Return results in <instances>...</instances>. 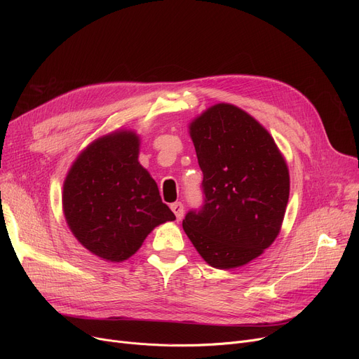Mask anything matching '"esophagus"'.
Returning <instances> with one entry per match:
<instances>
[{"label": "esophagus", "mask_w": 359, "mask_h": 359, "mask_svg": "<svg viewBox=\"0 0 359 359\" xmlns=\"http://www.w3.org/2000/svg\"><path fill=\"white\" fill-rule=\"evenodd\" d=\"M170 208H172V211L175 212V215H176L177 221H180V219L183 218V214H184V208H183L182 202H175V203H172V205H170Z\"/></svg>", "instance_id": "obj_1"}]
</instances>
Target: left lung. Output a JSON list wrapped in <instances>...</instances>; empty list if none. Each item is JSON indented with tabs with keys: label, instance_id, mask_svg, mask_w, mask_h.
Wrapping results in <instances>:
<instances>
[{
	"label": "left lung",
	"instance_id": "8db88e82",
	"mask_svg": "<svg viewBox=\"0 0 359 359\" xmlns=\"http://www.w3.org/2000/svg\"><path fill=\"white\" fill-rule=\"evenodd\" d=\"M189 134L205 203L187 212L183 230L212 268L248 265L280 231L290 198L287 161L263 125L230 103L202 111Z\"/></svg>",
	"mask_w": 359,
	"mask_h": 359
}]
</instances>
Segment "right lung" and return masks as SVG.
Listing matches in <instances>:
<instances>
[{
  "mask_svg": "<svg viewBox=\"0 0 359 359\" xmlns=\"http://www.w3.org/2000/svg\"><path fill=\"white\" fill-rule=\"evenodd\" d=\"M140 144L135 130H113L81 151L64 180L62 210L71 233L106 262L129 259L157 225L176 219L138 161Z\"/></svg>",
  "mask_w": 359,
  "mask_h": 359,
  "instance_id": "obj_1",
  "label": "right lung"
}]
</instances>
